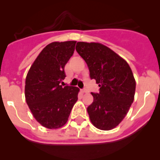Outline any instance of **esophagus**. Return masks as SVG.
I'll return each mask as SVG.
<instances>
[{"label": "esophagus", "mask_w": 160, "mask_h": 160, "mask_svg": "<svg viewBox=\"0 0 160 160\" xmlns=\"http://www.w3.org/2000/svg\"><path fill=\"white\" fill-rule=\"evenodd\" d=\"M81 91L82 93H87V89H82V90H81Z\"/></svg>", "instance_id": "34e87169"}]
</instances>
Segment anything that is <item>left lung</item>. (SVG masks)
Instances as JSON below:
<instances>
[{"instance_id": "left-lung-1", "label": "left lung", "mask_w": 160, "mask_h": 160, "mask_svg": "<svg viewBox=\"0 0 160 160\" xmlns=\"http://www.w3.org/2000/svg\"><path fill=\"white\" fill-rule=\"evenodd\" d=\"M76 50L87 62L90 78L99 87V92L91 93L94 101L87 107L90 121L103 131L116 128L134 101L136 84L131 67L102 44L80 42Z\"/></svg>"}]
</instances>
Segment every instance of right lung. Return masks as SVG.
Segmentation results:
<instances>
[{
    "mask_svg": "<svg viewBox=\"0 0 160 160\" xmlns=\"http://www.w3.org/2000/svg\"><path fill=\"white\" fill-rule=\"evenodd\" d=\"M75 44V41H69L47 45L26 76V102L37 121L49 129H57L66 123L78 100V87L61 85L66 78L65 66L73 55Z\"/></svg>",
    "mask_w": 160,
    "mask_h": 160,
    "instance_id": "1",
    "label": "right lung"
}]
</instances>
